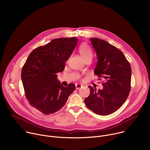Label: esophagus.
<instances>
[{"instance_id":"34e87169","label":"esophagus","mask_w":150,"mask_h":150,"mask_svg":"<svg viewBox=\"0 0 150 150\" xmlns=\"http://www.w3.org/2000/svg\"><path fill=\"white\" fill-rule=\"evenodd\" d=\"M75 87H76V89H77V90H78V89H79V88H82V85H81V84H76L75 85Z\"/></svg>"}]
</instances>
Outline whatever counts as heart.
Listing matches in <instances>:
<instances>
[{"mask_svg":"<svg viewBox=\"0 0 150 150\" xmlns=\"http://www.w3.org/2000/svg\"><path fill=\"white\" fill-rule=\"evenodd\" d=\"M79 52L82 58L85 59L88 56H92V52L89 46L85 43H82L79 47Z\"/></svg>","mask_w":150,"mask_h":150,"instance_id":"b5f03b06","label":"heart"}]
</instances>
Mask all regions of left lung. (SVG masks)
Wrapping results in <instances>:
<instances>
[{"instance_id": "8db88e82", "label": "left lung", "mask_w": 150, "mask_h": 150, "mask_svg": "<svg viewBox=\"0 0 150 150\" xmlns=\"http://www.w3.org/2000/svg\"><path fill=\"white\" fill-rule=\"evenodd\" d=\"M97 57L94 74L105 80L103 88L89 86L90 94L85 98L87 108L96 114L106 116L117 110L131 90V68L123 53L105 40L90 38Z\"/></svg>"}]
</instances>
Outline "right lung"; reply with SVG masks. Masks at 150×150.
<instances>
[{
	"mask_svg": "<svg viewBox=\"0 0 150 150\" xmlns=\"http://www.w3.org/2000/svg\"><path fill=\"white\" fill-rule=\"evenodd\" d=\"M78 42L76 37L58 38L39 46L28 57L21 71L27 99L32 107L50 115L65 105L75 89L74 83L64 87L57 79Z\"/></svg>",
	"mask_w": 150,
	"mask_h": 150,
	"instance_id": "add662e5",
	"label": "right lung"
}]
</instances>
